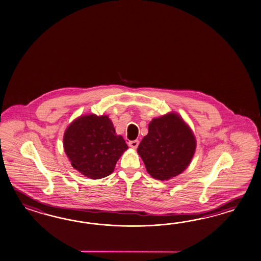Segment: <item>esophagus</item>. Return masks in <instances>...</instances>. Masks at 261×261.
<instances>
[{
  "instance_id": "obj_1",
  "label": "esophagus",
  "mask_w": 261,
  "mask_h": 261,
  "mask_svg": "<svg viewBox=\"0 0 261 261\" xmlns=\"http://www.w3.org/2000/svg\"><path fill=\"white\" fill-rule=\"evenodd\" d=\"M139 145V141L138 140H134V141H129L128 142V146L129 147H132L133 149H136L138 147Z\"/></svg>"
}]
</instances>
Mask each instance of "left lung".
<instances>
[{"instance_id": "8db88e82", "label": "left lung", "mask_w": 261, "mask_h": 261, "mask_svg": "<svg viewBox=\"0 0 261 261\" xmlns=\"http://www.w3.org/2000/svg\"><path fill=\"white\" fill-rule=\"evenodd\" d=\"M196 148L192 128L175 112L153 118L148 134L137 148L146 171L158 180L180 175L191 164Z\"/></svg>"}]
</instances>
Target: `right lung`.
<instances>
[{
	"label": "right lung",
	"mask_w": 261,
	"mask_h": 261,
	"mask_svg": "<svg viewBox=\"0 0 261 261\" xmlns=\"http://www.w3.org/2000/svg\"><path fill=\"white\" fill-rule=\"evenodd\" d=\"M63 145L73 168L91 179L111 175L127 149L109 116L95 114L74 119L65 130Z\"/></svg>",
	"instance_id": "add662e5"
}]
</instances>
